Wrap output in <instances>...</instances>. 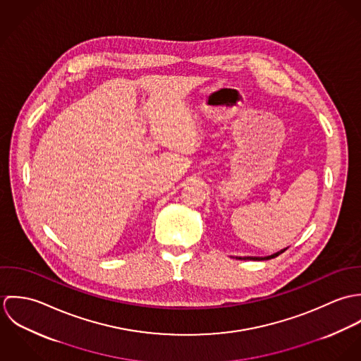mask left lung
<instances>
[{
    "label": "left lung",
    "mask_w": 361,
    "mask_h": 361,
    "mask_svg": "<svg viewBox=\"0 0 361 361\" xmlns=\"http://www.w3.org/2000/svg\"><path fill=\"white\" fill-rule=\"evenodd\" d=\"M288 249V247H286ZM286 249H282V250H279V252H276V253H274V255H271V256H265V257H238L239 259H255V261H262V259H271V258L278 257L281 253H283Z\"/></svg>",
    "instance_id": "left-lung-1"
}]
</instances>
